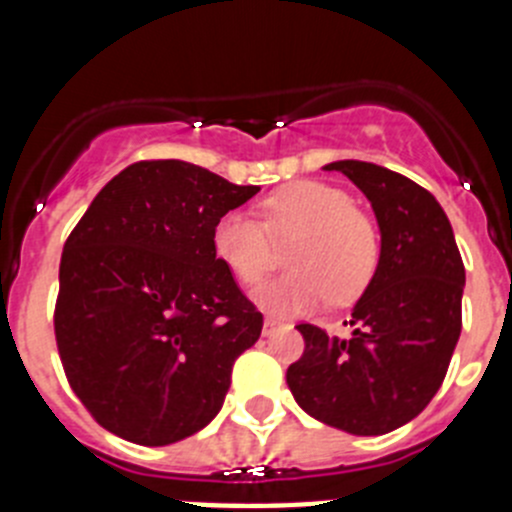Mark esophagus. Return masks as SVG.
<instances>
[{
	"label": "esophagus",
	"mask_w": 512,
	"mask_h": 512,
	"mask_svg": "<svg viewBox=\"0 0 512 512\" xmlns=\"http://www.w3.org/2000/svg\"><path fill=\"white\" fill-rule=\"evenodd\" d=\"M279 325H282V323H279L277 318H266V320H264V336H269L271 330H277Z\"/></svg>",
	"instance_id": "esophagus-1"
}]
</instances>
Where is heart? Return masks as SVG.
Wrapping results in <instances>:
<instances>
[{"label": "heart", "instance_id": "1", "mask_svg": "<svg viewBox=\"0 0 512 512\" xmlns=\"http://www.w3.org/2000/svg\"><path fill=\"white\" fill-rule=\"evenodd\" d=\"M261 223L246 212L217 217L210 248L217 264L243 287L266 277L274 261L271 241H289L287 271L256 292L271 315H300L333 300L351 305L364 295L382 259L374 220L351 205L343 189L302 179L277 189L259 205Z\"/></svg>", "mask_w": 512, "mask_h": 512}]
</instances>
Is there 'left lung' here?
<instances>
[{
	"label": "left lung",
	"mask_w": 512,
	"mask_h": 512,
	"mask_svg": "<svg viewBox=\"0 0 512 512\" xmlns=\"http://www.w3.org/2000/svg\"><path fill=\"white\" fill-rule=\"evenodd\" d=\"M372 202L382 259L351 312V336L300 323L305 351L287 369L297 405L354 436L390 433L433 400L461 333L464 261L428 189L366 161H336Z\"/></svg>",
	"instance_id": "left-lung-1"
}]
</instances>
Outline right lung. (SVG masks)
Masks as SVG:
<instances>
[{"instance_id": "obj_1", "label": "right lung", "mask_w": 512, "mask_h": 512, "mask_svg": "<svg viewBox=\"0 0 512 512\" xmlns=\"http://www.w3.org/2000/svg\"><path fill=\"white\" fill-rule=\"evenodd\" d=\"M256 192L187 161H138L66 238L58 356L81 405L115 436L169 446L223 408L264 315L217 264L210 233Z\"/></svg>"}]
</instances>
